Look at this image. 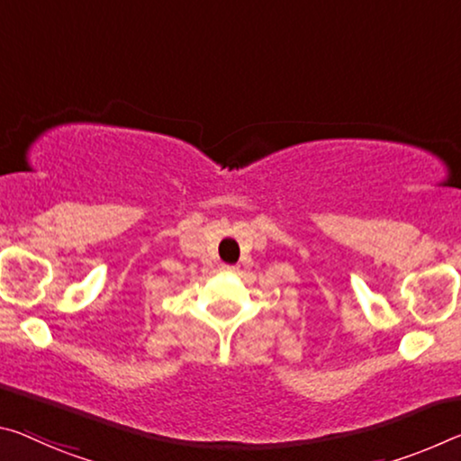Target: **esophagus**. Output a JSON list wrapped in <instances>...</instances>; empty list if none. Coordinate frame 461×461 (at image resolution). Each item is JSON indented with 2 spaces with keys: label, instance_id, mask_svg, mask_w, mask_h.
Segmentation results:
<instances>
[{
  "label": "esophagus",
  "instance_id": "obj_1",
  "mask_svg": "<svg viewBox=\"0 0 461 461\" xmlns=\"http://www.w3.org/2000/svg\"><path fill=\"white\" fill-rule=\"evenodd\" d=\"M221 270H225V273H236L238 267H231V265H221Z\"/></svg>",
  "mask_w": 461,
  "mask_h": 461
}]
</instances>
